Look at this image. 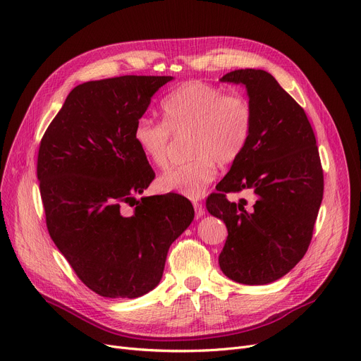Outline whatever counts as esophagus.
I'll return each mask as SVG.
<instances>
[{"instance_id":"esophagus-1","label":"esophagus","mask_w":361,"mask_h":361,"mask_svg":"<svg viewBox=\"0 0 361 361\" xmlns=\"http://www.w3.org/2000/svg\"><path fill=\"white\" fill-rule=\"evenodd\" d=\"M193 206H195V214H196V219H200L202 216L204 214V209H203V206H202V203H193Z\"/></svg>"}]
</instances>
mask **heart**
Returning <instances> with one entry per match:
<instances>
[{"mask_svg": "<svg viewBox=\"0 0 361 361\" xmlns=\"http://www.w3.org/2000/svg\"><path fill=\"white\" fill-rule=\"evenodd\" d=\"M162 122L142 116L133 128L137 149L154 166L168 164L171 135L185 137L190 158L158 178L162 191H176L188 199H199L216 177V164L229 165L248 145L254 114L241 94L203 81H188L168 92L161 102Z\"/></svg>", "mask_w": 361, "mask_h": 361, "instance_id": "heart-1", "label": "heart"}]
</instances>
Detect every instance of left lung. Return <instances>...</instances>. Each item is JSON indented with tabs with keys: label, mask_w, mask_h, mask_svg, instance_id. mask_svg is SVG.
<instances>
[{
	"label": "left lung",
	"mask_w": 361,
	"mask_h": 361,
	"mask_svg": "<svg viewBox=\"0 0 361 361\" xmlns=\"http://www.w3.org/2000/svg\"><path fill=\"white\" fill-rule=\"evenodd\" d=\"M222 82L244 84L252 107V133L244 154L206 200L225 222L228 238L219 255L225 276L243 284H267L303 258L324 196L317 139L305 110L262 69H236ZM250 189L247 209L226 199Z\"/></svg>",
	"instance_id": "left-lung-1"
}]
</instances>
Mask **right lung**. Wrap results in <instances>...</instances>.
I'll list each match as a JSON object with an SVG mask.
<instances>
[{
  "label": "right lung",
  "mask_w": 361,
  "mask_h": 361,
  "mask_svg": "<svg viewBox=\"0 0 361 361\" xmlns=\"http://www.w3.org/2000/svg\"><path fill=\"white\" fill-rule=\"evenodd\" d=\"M171 80L125 75L80 84L40 140L37 180L47 231L78 279L103 298L152 290L168 250L195 218L193 204L177 193L135 199L155 173L133 128ZM130 201L135 209L126 215L123 206Z\"/></svg>",
  "instance_id": "obj_1"
}]
</instances>
